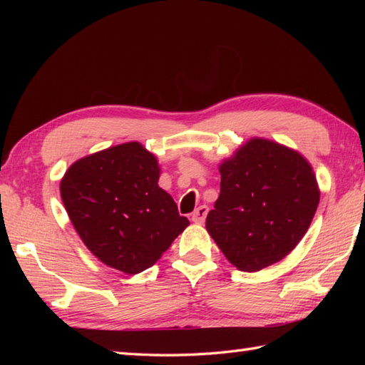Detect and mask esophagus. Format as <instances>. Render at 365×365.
<instances>
[{
	"instance_id": "34e87169",
	"label": "esophagus",
	"mask_w": 365,
	"mask_h": 365,
	"mask_svg": "<svg viewBox=\"0 0 365 365\" xmlns=\"http://www.w3.org/2000/svg\"><path fill=\"white\" fill-rule=\"evenodd\" d=\"M207 213H208V208L205 207V205H200L197 210H195L192 212V215H191V220H192V222H196V224H202L204 221H205V216H207Z\"/></svg>"
}]
</instances>
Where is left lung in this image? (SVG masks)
Masks as SVG:
<instances>
[{
  "label": "left lung",
  "instance_id": "left-lung-1",
  "mask_svg": "<svg viewBox=\"0 0 365 365\" xmlns=\"http://www.w3.org/2000/svg\"><path fill=\"white\" fill-rule=\"evenodd\" d=\"M221 191L205 227L227 260L254 273L290 254L320 200L307 160L289 147L254 138L222 161Z\"/></svg>",
  "mask_w": 365,
  "mask_h": 365
}]
</instances>
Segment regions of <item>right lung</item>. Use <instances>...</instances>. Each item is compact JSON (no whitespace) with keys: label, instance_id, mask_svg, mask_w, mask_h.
I'll use <instances>...</instances> for the list:
<instances>
[{"label":"right lung","instance_id":"1","mask_svg":"<svg viewBox=\"0 0 365 365\" xmlns=\"http://www.w3.org/2000/svg\"><path fill=\"white\" fill-rule=\"evenodd\" d=\"M158 178L157 158L139 143L92 153L67 169L61 197L68 218L105 265L141 273L190 224Z\"/></svg>","mask_w":365,"mask_h":365}]
</instances>
